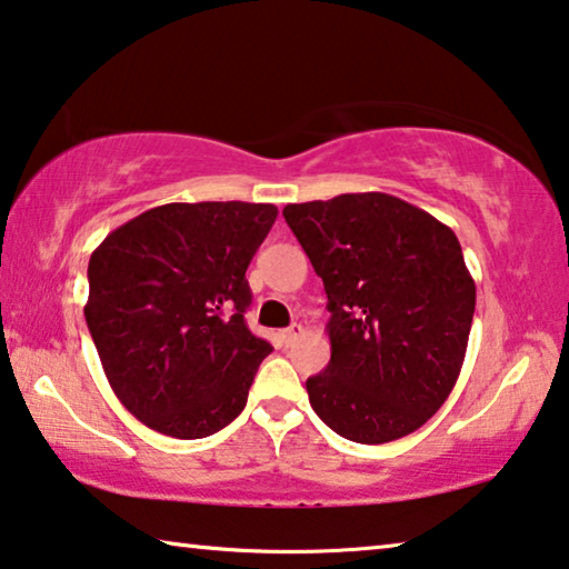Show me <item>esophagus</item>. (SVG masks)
I'll list each match as a JSON object with an SVG mask.
<instances>
[{
    "label": "esophagus",
    "instance_id": "obj_1",
    "mask_svg": "<svg viewBox=\"0 0 569 569\" xmlns=\"http://www.w3.org/2000/svg\"><path fill=\"white\" fill-rule=\"evenodd\" d=\"M305 336V328L300 326V322H292L290 328L287 330H282V338H284V343H295L297 338H302Z\"/></svg>",
    "mask_w": 569,
    "mask_h": 569
}]
</instances>
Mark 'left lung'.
Instances as JSON below:
<instances>
[{"label":"left lung","mask_w":569,"mask_h":569,"mask_svg":"<svg viewBox=\"0 0 569 569\" xmlns=\"http://www.w3.org/2000/svg\"><path fill=\"white\" fill-rule=\"evenodd\" d=\"M282 216L328 295L330 363L305 383L315 415L361 445L419 430L456 387L476 312L458 236L387 193Z\"/></svg>","instance_id":"obj_1"}]
</instances>
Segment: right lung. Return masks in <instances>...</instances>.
I'll return each instance as SVG.
<instances>
[{
  "label": "right lung",
  "mask_w": 569,
  "mask_h": 569,
  "mask_svg": "<svg viewBox=\"0 0 569 569\" xmlns=\"http://www.w3.org/2000/svg\"><path fill=\"white\" fill-rule=\"evenodd\" d=\"M272 203H168L113 229L89 261L83 315L113 395L154 432L198 440L247 407L259 363L247 267Z\"/></svg>",
  "instance_id": "add662e5"
}]
</instances>
